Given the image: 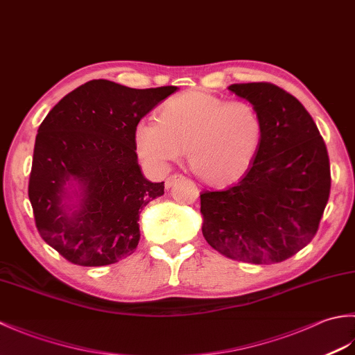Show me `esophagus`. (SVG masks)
Instances as JSON below:
<instances>
[{"label":"esophagus","mask_w":355,"mask_h":355,"mask_svg":"<svg viewBox=\"0 0 355 355\" xmlns=\"http://www.w3.org/2000/svg\"><path fill=\"white\" fill-rule=\"evenodd\" d=\"M182 178H183V177L180 175V173H173V175H169L168 178H166V182H164L166 189H169V187L173 186V183L178 182V180H182Z\"/></svg>","instance_id":"obj_1"}]
</instances>
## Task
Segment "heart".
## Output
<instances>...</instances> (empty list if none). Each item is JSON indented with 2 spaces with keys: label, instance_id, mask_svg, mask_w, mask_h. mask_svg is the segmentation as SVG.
I'll return each instance as SVG.
<instances>
[{
  "label": "heart",
  "instance_id": "obj_1",
  "mask_svg": "<svg viewBox=\"0 0 355 355\" xmlns=\"http://www.w3.org/2000/svg\"><path fill=\"white\" fill-rule=\"evenodd\" d=\"M157 120H141L134 131L135 149L145 164L164 172L186 150L191 171L215 187L245 175L263 137L262 120L252 105L197 89L173 96Z\"/></svg>",
  "mask_w": 355,
  "mask_h": 355
}]
</instances>
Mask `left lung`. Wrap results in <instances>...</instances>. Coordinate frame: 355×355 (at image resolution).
Segmentation results:
<instances>
[{"mask_svg": "<svg viewBox=\"0 0 355 355\" xmlns=\"http://www.w3.org/2000/svg\"><path fill=\"white\" fill-rule=\"evenodd\" d=\"M263 137L252 168L224 191L201 192L202 235L230 259L276 263L311 243L331 189L328 150L310 112L268 82L232 84Z\"/></svg>", "mask_w": 355, "mask_h": 355, "instance_id": "obj_1", "label": "left lung"}]
</instances>
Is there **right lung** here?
I'll return each instance as SVG.
<instances>
[{"label":"right lung","mask_w":355,"mask_h":355,"mask_svg":"<svg viewBox=\"0 0 355 355\" xmlns=\"http://www.w3.org/2000/svg\"><path fill=\"white\" fill-rule=\"evenodd\" d=\"M177 87L94 79L62 97L37 130L28 198L42 239L67 261L102 267L134 253L140 210L164 193L145 178L134 131Z\"/></svg>","instance_id":"obj_1"}]
</instances>
